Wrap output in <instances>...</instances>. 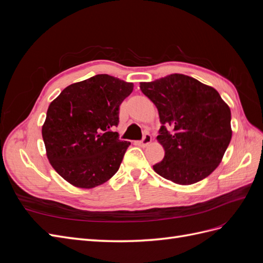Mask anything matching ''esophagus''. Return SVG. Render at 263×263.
<instances>
[{
  "instance_id": "34e87169",
  "label": "esophagus",
  "mask_w": 263,
  "mask_h": 263,
  "mask_svg": "<svg viewBox=\"0 0 263 263\" xmlns=\"http://www.w3.org/2000/svg\"><path fill=\"white\" fill-rule=\"evenodd\" d=\"M151 142V136L150 135L148 134V133H146L145 135H144V137H142V140H140V141H138V145L139 146H142V147H145V146H148L149 144Z\"/></svg>"
}]
</instances>
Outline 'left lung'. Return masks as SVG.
<instances>
[{
    "label": "left lung",
    "mask_w": 263,
    "mask_h": 263,
    "mask_svg": "<svg viewBox=\"0 0 263 263\" xmlns=\"http://www.w3.org/2000/svg\"><path fill=\"white\" fill-rule=\"evenodd\" d=\"M140 90L158 108V141L163 160L154 165L162 178L190 185L217 168L232 139L230 108L219 93L196 79L174 73Z\"/></svg>",
    "instance_id": "left-lung-1"
}]
</instances>
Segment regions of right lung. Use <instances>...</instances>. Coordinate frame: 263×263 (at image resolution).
I'll use <instances>...</instances> for the list:
<instances>
[{
    "label": "right lung",
    "instance_id": "add662e5",
    "mask_svg": "<svg viewBox=\"0 0 263 263\" xmlns=\"http://www.w3.org/2000/svg\"><path fill=\"white\" fill-rule=\"evenodd\" d=\"M134 84L97 74L67 86L48 107L42 134L52 168L70 184L92 189L118 171L129 141L114 132Z\"/></svg>",
    "mask_w": 263,
    "mask_h": 263
}]
</instances>
